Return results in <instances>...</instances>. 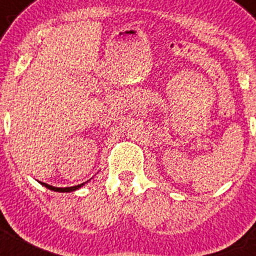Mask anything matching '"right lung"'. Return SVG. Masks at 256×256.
I'll return each mask as SVG.
<instances>
[{
	"instance_id": "add662e5",
	"label": "right lung",
	"mask_w": 256,
	"mask_h": 256,
	"mask_svg": "<svg viewBox=\"0 0 256 256\" xmlns=\"http://www.w3.org/2000/svg\"><path fill=\"white\" fill-rule=\"evenodd\" d=\"M87 182H88V180H87ZM87 182H86V183H87ZM86 183H82V184H78V186H74V187H64V188H62V187H52V186L46 184V183H44V182H40V184L44 186V187H46L48 190H54V192L68 193V192H74V190H80V187H83V186H84Z\"/></svg>"
}]
</instances>
